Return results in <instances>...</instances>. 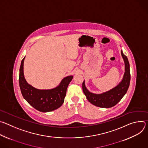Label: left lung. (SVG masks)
I'll list each match as a JSON object with an SVG mask.
<instances>
[{
    "instance_id": "8db88e82",
    "label": "left lung",
    "mask_w": 148,
    "mask_h": 148,
    "mask_svg": "<svg viewBox=\"0 0 148 148\" xmlns=\"http://www.w3.org/2000/svg\"><path fill=\"white\" fill-rule=\"evenodd\" d=\"M121 55L125 62V74L121 82L115 88L105 92L96 94L90 92L86 87L85 81L82 82V90L88 101L94 105L101 108H111L117 104L128 91L131 74L128 58L121 50Z\"/></svg>"
}]
</instances>
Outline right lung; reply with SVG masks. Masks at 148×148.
<instances>
[{"instance_id": "1", "label": "right lung", "mask_w": 148, "mask_h": 148, "mask_svg": "<svg viewBox=\"0 0 148 148\" xmlns=\"http://www.w3.org/2000/svg\"><path fill=\"white\" fill-rule=\"evenodd\" d=\"M25 57L21 62L19 73V86L23 98L36 110L43 112L54 111L60 107L64 102L69 84L72 75L63 78L60 85L50 90H38L34 88L26 81L23 74Z\"/></svg>"}]
</instances>
